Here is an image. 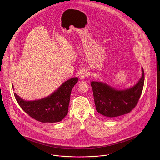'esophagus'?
<instances>
[{
	"instance_id": "34e87169",
	"label": "esophagus",
	"mask_w": 160,
	"mask_h": 160,
	"mask_svg": "<svg viewBox=\"0 0 160 160\" xmlns=\"http://www.w3.org/2000/svg\"><path fill=\"white\" fill-rule=\"evenodd\" d=\"M88 75H89V74H88V71H82L81 72H80V78H81V79H84V78H86V77L88 76Z\"/></svg>"
}]
</instances>
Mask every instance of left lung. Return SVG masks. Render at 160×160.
Returning <instances> with one entry per match:
<instances>
[{"instance_id": "1", "label": "left lung", "mask_w": 160, "mask_h": 160, "mask_svg": "<svg viewBox=\"0 0 160 160\" xmlns=\"http://www.w3.org/2000/svg\"><path fill=\"white\" fill-rule=\"evenodd\" d=\"M132 87L117 89L102 82H92L91 86L97 111L107 118H115L129 113L137 105L143 91L145 73Z\"/></svg>"}]
</instances>
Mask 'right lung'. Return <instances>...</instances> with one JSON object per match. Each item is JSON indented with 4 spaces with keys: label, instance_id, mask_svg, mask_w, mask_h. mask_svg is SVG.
<instances>
[{
    "label": "right lung",
    "instance_id": "right-lung-1",
    "mask_svg": "<svg viewBox=\"0 0 160 160\" xmlns=\"http://www.w3.org/2000/svg\"><path fill=\"white\" fill-rule=\"evenodd\" d=\"M78 80L77 77L69 79L50 95L42 99L26 101L14 94L20 106L32 118L44 123L60 122L68 113L71 92ZM12 88L14 89L13 85Z\"/></svg>",
    "mask_w": 160,
    "mask_h": 160
}]
</instances>
